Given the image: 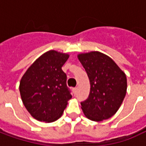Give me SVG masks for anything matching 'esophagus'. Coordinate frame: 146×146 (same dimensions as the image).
<instances>
[{
	"label": "esophagus",
	"mask_w": 146,
	"mask_h": 146,
	"mask_svg": "<svg viewBox=\"0 0 146 146\" xmlns=\"http://www.w3.org/2000/svg\"><path fill=\"white\" fill-rule=\"evenodd\" d=\"M73 94H74V95H76V92H77V88H74L73 89Z\"/></svg>",
	"instance_id": "esophagus-1"
}]
</instances>
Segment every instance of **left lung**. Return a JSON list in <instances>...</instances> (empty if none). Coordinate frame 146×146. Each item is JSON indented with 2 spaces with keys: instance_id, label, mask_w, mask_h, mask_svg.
Segmentation results:
<instances>
[{
  "instance_id": "1",
  "label": "left lung",
  "mask_w": 146,
  "mask_h": 146,
  "mask_svg": "<svg viewBox=\"0 0 146 146\" xmlns=\"http://www.w3.org/2000/svg\"><path fill=\"white\" fill-rule=\"evenodd\" d=\"M87 72L91 89L81 108L87 118L102 121L113 116L122 104L127 92V77L116 62L99 51L77 55Z\"/></svg>"
}]
</instances>
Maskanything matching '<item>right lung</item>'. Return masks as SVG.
<instances>
[{
	"mask_svg": "<svg viewBox=\"0 0 146 146\" xmlns=\"http://www.w3.org/2000/svg\"><path fill=\"white\" fill-rule=\"evenodd\" d=\"M70 55L58 51H47L24 73L19 84L21 98L33 118L54 122L62 115L72 98L66 85V74L62 67Z\"/></svg>",
	"mask_w": 146,
	"mask_h": 146,
	"instance_id": "add662e5",
	"label": "right lung"
}]
</instances>
